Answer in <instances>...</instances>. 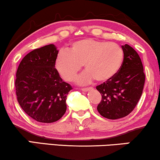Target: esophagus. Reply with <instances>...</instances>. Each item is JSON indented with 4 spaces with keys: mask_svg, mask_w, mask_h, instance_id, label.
Returning a JSON list of instances; mask_svg holds the SVG:
<instances>
[{
    "mask_svg": "<svg viewBox=\"0 0 160 160\" xmlns=\"http://www.w3.org/2000/svg\"><path fill=\"white\" fill-rule=\"evenodd\" d=\"M92 88V87H88V88H81V90L82 91H83V92H88V90L89 89H91Z\"/></svg>",
    "mask_w": 160,
    "mask_h": 160,
    "instance_id": "obj_1",
    "label": "esophagus"
}]
</instances>
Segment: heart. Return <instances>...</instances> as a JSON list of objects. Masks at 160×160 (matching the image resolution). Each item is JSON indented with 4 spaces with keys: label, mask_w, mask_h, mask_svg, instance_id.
<instances>
[{
    "label": "heart",
    "mask_w": 160,
    "mask_h": 160,
    "mask_svg": "<svg viewBox=\"0 0 160 160\" xmlns=\"http://www.w3.org/2000/svg\"><path fill=\"white\" fill-rule=\"evenodd\" d=\"M124 51L115 42L83 38L72 43L67 52H60L55 59V68L66 81H72L82 65L86 69L77 79L86 84L94 78L98 82L111 80L118 74L124 61Z\"/></svg>",
    "instance_id": "heart-1"
}]
</instances>
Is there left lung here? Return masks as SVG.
Returning <instances> with one entry per match:
<instances>
[{
    "instance_id": "1",
    "label": "left lung",
    "mask_w": 160,
    "mask_h": 160,
    "mask_svg": "<svg viewBox=\"0 0 160 160\" xmlns=\"http://www.w3.org/2000/svg\"><path fill=\"white\" fill-rule=\"evenodd\" d=\"M124 61L119 72L113 78L96 88L102 99L97 109L108 119H118L130 114L141 98L145 75L139 56L128 45L122 46Z\"/></svg>"
}]
</instances>
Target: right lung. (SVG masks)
Returning <instances> with one entry per match:
<instances>
[{"label":"right lung","instance_id":"obj_1","mask_svg":"<svg viewBox=\"0 0 160 160\" xmlns=\"http://www.w3.org/2000/svg\"><path fill=\"white\" fill-rule=\"evenodd\" d=\"M58 52L53 44L33 50L23 58L16 72L19 105L38 122H57L66 111L67 95L72 88L55 68Z\"/></svg>","mask_w":160,"mask_h":160}]
</instances>
